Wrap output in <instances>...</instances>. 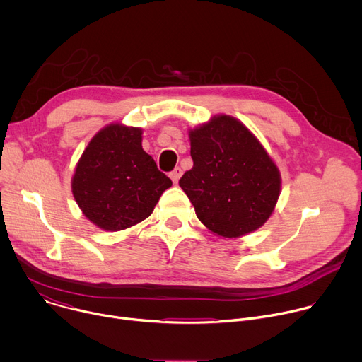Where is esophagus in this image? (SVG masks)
<instances>
[{"mask_svg": "<svg viewBox=\"0 0 362 362\" xmlns=\"http://www.w3.org/2000/svg\"><path fill=\"white\" fill-rule=\"evenodd\" d=\"M182 173H183V172H182V169L177 166V168H175V169L170 172V175H169V176H170V179H172L175 183H177V180L180 179Z\"/></svg>", "mask_w": 362, "mask_h": 362, "instance_id": "34e87169", "label": "esophagus"}]
</instances>
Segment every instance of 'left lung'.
<instances>
[{"mask_svg": "<svg viewBox=\"0 0 362 362\" xmlns=\"http://www.w3.org/2000/svg\"><path fill=\"white\" fill-rule=\"evenodd\" d=\"M193 168L179 180L199 221L225 238L261 228L281 190L279 170L236 119L218 116L190 132Z\"/></svg>", "mask_w": 362, "mask_h": 362, "instance_id": "left-lung-1", "label": "left lung"}]
</instances>
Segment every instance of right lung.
Here are the masks:
<instances>
[{
	"mask_svg": "<svg viewBox=\"0 0 362 362\" xmlns=\"http://www.w3.org/2000/svg\"><path fill=\"white\" fill-rule=\"evenodd\" d=\"M172 180L141 147V130L110 124L88 143L73 176V196L98 228L116 232L148 218Z\"/></svg>",
	"mask_w": 362,
	"mask_h": 362,
	"instance_id": "obj_1",
	"label": "right lung"
}]
</instances>
